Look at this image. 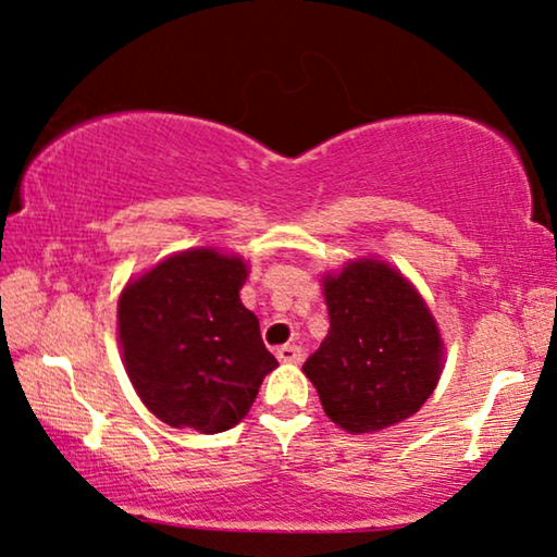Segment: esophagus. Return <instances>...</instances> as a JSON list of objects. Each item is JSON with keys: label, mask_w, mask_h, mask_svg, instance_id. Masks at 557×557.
Listing matches in <instances>:
<instances>
[{"label": "esophagus", "mask_w": 557, "mask_h": 557, "mask_svg": "<svg viewBox=\"0 0 557 557\" xmlns=\"http://www.w3.org/2000/svg\"><path fill=\"white\" fill-rule=\"evenodd\" d=\"M276 357H278L281 362H294V364H299V362L304 360V349H301L299 345H284V347L276 349Z\"/></svg>", "instance_id": "obj_1"}]
</instances>
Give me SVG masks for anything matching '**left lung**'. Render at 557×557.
<instances>
[{
    "instance_id": "obj_1",
    "label": "left lung",
    "mask_w": 557,
    "mask_h": 557,
    "mask_svg": "<svg viewBox=\"0 0 557 557\" xmlns=\"http://www.w3.org/2000/svg\"><path fill=\"white\" fill-rule=\"evenodd\" d=\"M330 334L304 372L324 413L370 433L421 410L441 372V334L416 288L387 263H349L326 276Z\"/></svg>"
}]
</instances>
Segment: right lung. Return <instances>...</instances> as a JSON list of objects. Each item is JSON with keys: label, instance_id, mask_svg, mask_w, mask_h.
<instances>
[{"label": "right lung", "instance_id": "1", "mask_svg": "<svg viewBox=\"0 0 557 557\" xmlns=\"http://www.w3.org/2000/svg\"><path fill=\"white\" fill-rule=\"evenodd\" d=\"M240 258L210 248L154 265L119 299L126 372L164 423L220 433L240 423L276 357L240 304Z\"/></svg>", "mask_w": 557, "mask_h": 557}]
</instances>
